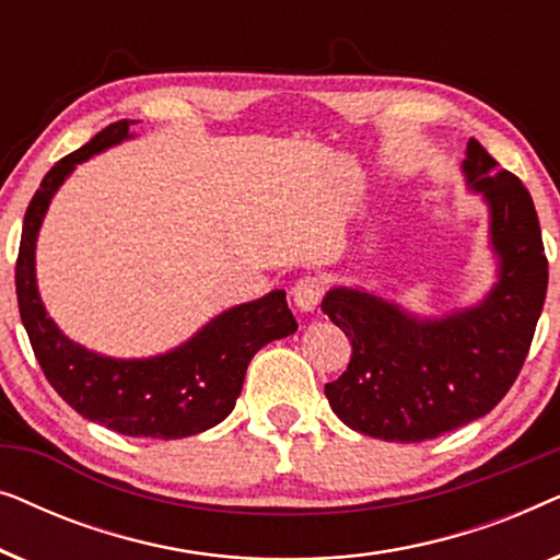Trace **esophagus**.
I'll return each instance as SVG.
<instances>
[{"instance_id":"esophagus-1","label":"esophagus","mask_w":560,"mask_h":560,"mask_svg":"<svg viewBox=\"0 0 560 560\" xmlns=\"http://www.w3.org/2000/svg\"><path fill=\"white\" fill-rule=\"evenodd\" d=\"M324 290H326V282L324 278H316V275H305L293 285V301L301 311H316V305L320 303V298H324Z\"/></svg>"}]
</instances>
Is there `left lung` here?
<instances>
[{
    "instance_id": "obj_1",
    "label": "left lung",
    "mask_w": 560,
    "mask_h": 560,
    "mask_svg": "<svg viewBox=\"0 0 560 560\" xmlns=\"http://www.w3.org/2000/svg\"><path fill=\"white\" fill-rule=\"evenodd\" d=\"M462 167L489 203L500 257V280L485 301L443 318H416L357 288L328 290L320 303L351 341L347 372L328 382L326 397L343 423L372 439L418 443L487 416L530 351L548 290L535 203L477 140Z\"/></svg>"
}]
</instances>
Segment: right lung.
Masks as SVG:
<instances>
[{
    "instance_id": "1",
    "label": "right lung",
    "mask_w": 560,
    "mask_h": 560,
    "mask_svg": "<svg viewBox=\"0 0 560 560\" xmlns=\"http://www.w3.org/2000/svg\"><path fill=\"white\" fill-rule=\"evenodd\" d=\"M132 121L119 119L94 140L58 160L25 211L14 267L20 318L52 389L94 423L135 439H186L221 423L234 410L252 357L298 328L285 290L234 305L194 339L150 359H112L73 343L45 313L35 282V242L50 198L83 160L127 140Z\"/></svg>"
}]
</instances>
